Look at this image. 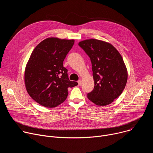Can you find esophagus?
<instances>
[{"label":"esophagus","instance_id":"esophagus-1","mask_svg":"<svg viewBox=\"0 0 153 153\" xmlns=\"http://www.w3.org/2000/svg\"><path fill=\"white\" fill-rule=\"evenodd\" d=\"M82 80H78V85H79V86H80V85H82Z\"/></svg>","mask_w":153,"mask_h":153}]
</instances>
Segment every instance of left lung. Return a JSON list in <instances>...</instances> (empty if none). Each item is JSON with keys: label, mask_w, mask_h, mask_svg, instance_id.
Returning <instances> with one entry per match:
<instances>
[{"label": "left lung", "mask_w": 153, "mask_h": 153, "mask_svg": "<svg viewBox=\"0 0 153 153\" xmlns=\"http://www.w3.org/2000/svg\"><path fill=\"white\" fill-rule=\"evenodd\" d=\"M91 60L94 82L87 97L98 106L111 103L123 91L128 72L123 58L111 43L95 39L79 43Z\"/></svg>", "instance_id": "1"}]
</instances>
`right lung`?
Here are the masks:
<instances>
[{
    "label": "right lung",
    "instance_id": "1",
    "mask_svg": "<svg viewBox=\"0 0 153 153\" xmlns=\"http://www.w3.org/2000/svg\"><path fill=\"white\" fill-rule=\"evenodd\" d=\"M74 40L49 37L32 52L25 70V84L30 97L47 108L57 106L67 99L68 88L78 85L70 81L63 60Z\"/></svg>",
    "mask_w": 153,
    "mask_h": 153
}]
</instances>
